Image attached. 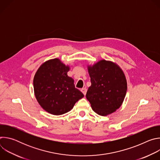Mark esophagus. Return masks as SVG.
Listing matches in <instances>:
<instances>
[{
	"label": "esophagus",
	"instance_id": "obj_1",
	"mask_svg": "<svg viewBox=\"0 0 160 160\" xmlns=\"http://www.w3.org/2000/svg\"><path fill=\"white\" fill-rule=\"evenodd\" d=\"M81 92L83 94L84 96L86 95V92H87V89L85 88H83L81 89Z\"/></svg>",
	"mask_w": 160,
	"mask_h": 160
}]
</instances>
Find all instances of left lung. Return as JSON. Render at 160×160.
<instances>
[{
  "instance_id": "8db88e82",
  "label": "left lung",
  "mask_w": 160,
  "mask_h": 160,
  "mask_svg": "<svg viewBox=\"0 0 160 160\" xmlns=\"http://www.w3.org/2000/svg\"><path fill=\"white\" fill-rule=\"evenodd\" d=\"M87 68L91 85L86 98L98 115H110L121 106L125 99L127 90L125 75L117 64L104 59Z\"/></svg>"
}]
</instances>
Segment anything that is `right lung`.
<instances>
[{
	"label": "right lung",
	"mask_w": 160,
	"mask_h": 160,
	"mask_svg": "<svg viewBox=\"0 0 160 160\" xmlns=\"http://www.w3.org/2000/svg\"><path fill=\"white\" fill-rule=\"evenodd\" d=\"M70 68L59 59H52L43 62L34 76L35 98L40 106L52 115L70 111L84 96L75 88L74 80L68 76Z\"/></svg>",
	"instance_id": "1"
}]
</instances>
